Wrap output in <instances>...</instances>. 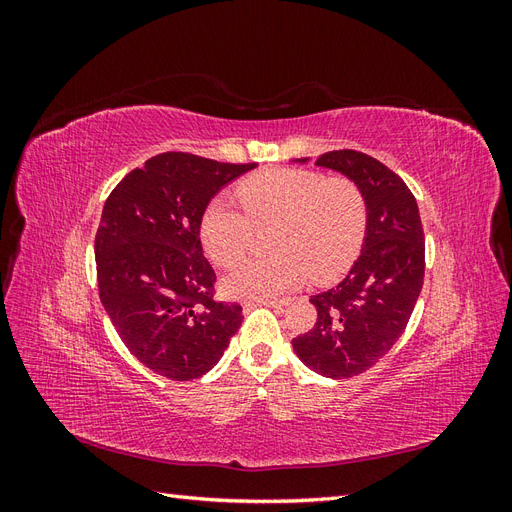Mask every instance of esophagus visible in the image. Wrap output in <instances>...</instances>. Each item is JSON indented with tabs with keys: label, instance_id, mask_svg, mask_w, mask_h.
I'll use <instances>...</instances> for the list:
<instances>
[{
	"label": "esophagus",
	"instance_id": "34e87169",
	"mask_svg": "<svg viewBox=\"0 0 512 512\" xmlns=\"http://www.w3.org/2000/svg\"><path fill=\"white\" fill-rule=\"evenodd\" d=\"M290 303V299H260V301H252V303H245L247 307L250 305H269V307H286Z\"/></svg>",
	"mask_w": 512,
	"mask_h": 512
}]
</instances>
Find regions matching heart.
Listing matches in <instances>:
<instances>
[{"label":"heart","instance_id":"1","mask_svg":"<svg viewBox=\"0 0 512 512\" xmlns=\"http://www.w3.org/2000/svg\"><path fill=\"white\" fill-rule=\"evenodd\" d=\"M232 200L218 196L200 215V241L220 267L250 250L254 228L271 226L277 256L250 258L232 269L224 290L239 299H269L305 284L329 282L359 256L367 230V200L348 177L318 170L271 168L245 177Z\"/></svg>","mask_w":512,"mask_h":512}]
</instances>
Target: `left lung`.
I'll list each match as a JSON object with an SVG mask.
<instances>
[{
	"label": "left lung",
	"instance_id": "left-lung-1",
	"mask_svg": "<svg viewBox=\"0 0 512 512\" xmlns=\"http://www.w3.org/2000/svg\"><path fill=\"white\" fill-rule=\"evenodd\" d=\"M316 166L337 170L363 190L367 230L344 280L309 299L316 324L294 337L292 348L316 374L344 380L376 365L406 331L423 288L425 235L408 185L376 158L342 149L322 153Z\"/></svg>",
	"mask_w": 512,
	"mask_h": 512
}]
</instances>
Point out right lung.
<instances>
[{
  "label": "right lung",
  "mask_w": 512,
  "mask_h": 512,
  "mask_svg": "<svg viewBox=\"0 0 512 512\" xmlns=\"http://www.w3.org/2000/svg\"><path fill=\"white\" fill-rule=\"evenodd\" d=\"M252 168L166 151L123 177L104 203L96 232L100 301L126 348L168 380L207 374L241 327V305L213 297L200 215Z\"/></svg>",
  "instance_id": "right-lung-1"
}]
</instances>
